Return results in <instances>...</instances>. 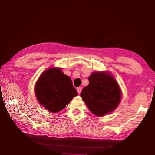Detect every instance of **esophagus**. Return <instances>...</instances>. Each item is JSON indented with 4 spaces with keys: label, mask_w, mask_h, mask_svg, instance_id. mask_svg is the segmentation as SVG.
<instances>
[{
    "label": "esophagus",
    "mask_w": 155,
    "mask_h": 155,
    "mask_svg": "<svg viewBox=\"0 0 155 155\" xmlns=\"http://www.w3.org/2000/svg\"><path fill=\"white\" fill-rule=\"evenodd\" d=\"M77 90L78 94H81V91H82V87H78L77 88Z\"/></svg>",
    "instance_id": "1"
}]
</instances>
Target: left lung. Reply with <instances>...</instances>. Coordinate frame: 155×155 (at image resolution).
Wrapping results in <instances>:
<instances>
[{
  "mask_svg": "<svg viewBox=\"0 0 155 155\" xmlns=\"http://www.w3.org/2000/svg\"><path fill=\"white\" fill-rule=\"evenodd\" d=\"M89 85L81 91V96L90 111L98 116L114 111L121 99L118 84L106 72H94L88 78Z\"/></svg>",
  "mask_w": 155,
  "mask_h": 155,
  "instance_id": "left-lung-1",
  "label": "left lung"
}]
</instances>
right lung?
<instances>
[{
	"label": "right lung",
	"mask_w": 155,
	"mask_h": 155,
	"mask_svg": "<svg viewBox=\"0 0 155 155\" xmlns=\"http://www.w3.org/2000/svg\"><path fill=\"white\" fill-rule=\"evenodd\" d=\"M35 92L39 103L52 113L64 109L78 94L70 78L54 68L41 74L35 84Z\"/></svg>",
	"instance_id": "add662e5"
}]
</instances>
